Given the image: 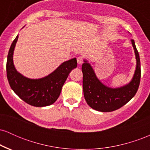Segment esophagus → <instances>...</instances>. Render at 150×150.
I'll use <instances>...</instances> for the list:
<instances>
[{"label":"esophagus","mask_w":150,"mask_h":150,"mask_svg":"<svg viewBox=\"0 0 150 150\" xmlns=\"http://www.w3.org/2000/svg\"><path fill=\"white\" fill-rule=\"evenodd\" d=\"M77 61L79 65H82V63H83V58H82V56H79V57H77Z\"/></svg>","instance_id":"1"}]
</instances>
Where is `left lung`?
<instances>
[{
  "label": "left lung",
  "instance_id": "obj_1",
  "mask_svg": "<svg viewBox=\"0 0 150 150\" xmlns=\"http://www.w3.org/2000/svg\"><path fill=\"white\" fill-rule=\"evenodd\" d=\"M131 42L135 51L136 68L130 82L122 87L111 88L105 85L98 79L90 63L84 60L82 65L84 97L87 104L93 109L101 112L115 111L124 106L135 95L140 85V61L133 39Z\"/></svg>",
  "mask_w": 150,
  "mask_h": 150
}]
</instances>
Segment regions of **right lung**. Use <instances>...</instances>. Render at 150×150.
<instances>
[{
    "label": "right lung",
    "mask_w": 150,
    "mask_h": 150,
    "mask_svg": "<svg viewBox=\"0 0 150 150\" xmlns=\"http://www.w3.org/2000/svg\"><path fill=\"white\" fill-rule=\"evenodd\" d=\"M18 39V35L10 46L7 58V77L10 87L20 99L33 106L43 107L53 104L60 96L69 73L77 67L76 58L63 62L47 76L28 78L18 72L13 63V53Z\"/></svg>",
    "instance_id": "add662e5"
}]
</instances>
